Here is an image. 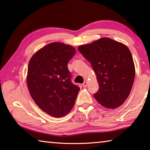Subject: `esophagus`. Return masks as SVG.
Here are the masks:
<instances>
[{"mask_svg": "<svg viewBox=\"0 0 150 150\" xmlns=\"http://www.w3.org/2000/svg\"><path fill=\"white\" fill-rule=\"evenodd\" d=\"M87 82H86V81H85V82L83 83V87H87Z\"/></svg>", "mask_w": 150, "mask_h": 150, "instance_id": "obj_1", "label": "esophagus"}]
</instances>
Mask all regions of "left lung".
<instances>
[{"instance_id": "left-lung-1", "label": "left lung", "mask_w": 150, "mask_h": 150, "mask_svg": "<svg viewBox=\"0 0 150 150\" xmlns=\"http://www.w3.org/2000/svg\"><path fill=\"white\" fill-rule=\"evenodd\" d=\"M78 50L92 66L99 88L95 99L107 108L122 105L130 95L135 66L130 50L122 43L103 38Z\"/></svg>"}]
</instances>
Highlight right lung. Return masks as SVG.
<instances>
[{
    "label": "right lung",
    "instance_id": "1",
    "mask_svg": "<svg viewBox=\"0 0 150 150\" xmlns=\"http://www.w3.org/2000/svg\"><path fill=\"white\" fill-rule=\"evenodd\" d=\"M75 49L60 42L47 44L30 60L27 85L36 105L56 118L65 116L74 106L80 88L71 82L67 63Z\"/></svg>",
    "mask_w": 150,
    "mask_h": 150
}]
</instances>
